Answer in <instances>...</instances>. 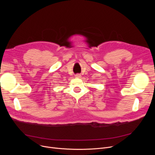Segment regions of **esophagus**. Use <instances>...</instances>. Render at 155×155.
Returning a JSON list of instances; mask_svg holds the SVG:
<instances>
[{"label": "esophagus", "mask_w": 155, "mask_h": 155, "mask_svg": "<svg viewBox=\"0 0 155 155\" xmlns=\"http://www.w3.org/2000/svg\"><path fill=\"white\" fill-rule=\"evenodd\" d=\"M75 77L76 78H80L81 77V75L79 74V73H77V74L75 75Z\"/></svg>", "instance_id": "esophagus-1"}]
</instances>
